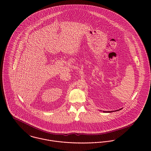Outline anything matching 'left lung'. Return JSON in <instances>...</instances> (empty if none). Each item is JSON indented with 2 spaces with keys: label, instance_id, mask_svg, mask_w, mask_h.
I'll return each instance as SVG.
<instances>
[{
  "label": "left lung",
  "instance_id": "left-lung-1",
  "mask_svg": "<svg viewBox=\"0 0 151 151\" xmlns=\"http://www.w3.org/2000/svg\"><path fill=\"white\" fill-rule=\"evenodd\" d=\"M121 109H119V110H116V111H118V110H120ZM112 111H104V112H106V113H110V112H112Z\"/></svg>",
  "mask_w": 151,
  "mask_h": 151
}]
</instances>
